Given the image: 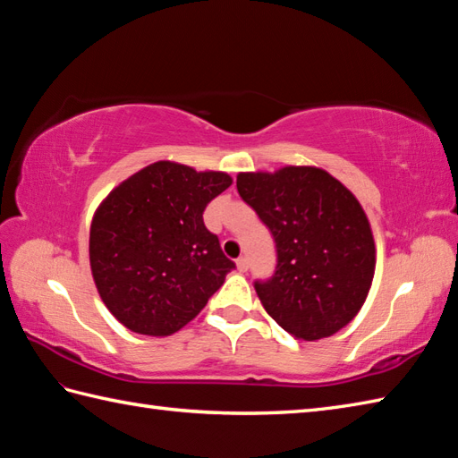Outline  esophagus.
<instances>
[{
    "label": "esophagus",
    "mask_w": 458,
    "mask_h": 458,
    "mask_svg": "<svg viewBox=\"0 0 458 458\" xmlns=\"http://www.w3.org/2000/svg\"><path fill=\"white\" fill-rule=\"evenodd\" d=\"M236 266H238V271H240V274H246L248 267H250V264H248V258H238V259H236Z\"/></svg>",
    "instance_id": "obj_1"
}]
</instances>
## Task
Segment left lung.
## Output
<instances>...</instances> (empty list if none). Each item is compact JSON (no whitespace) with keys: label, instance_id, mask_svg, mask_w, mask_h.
Returning a JSON list of instances; mask_svg holds the SVG:
<instances>
[{"label":"left lung","instance_id":"8db88e82","mask_svg":"<svg viewBox=\"0 0 458 458\" xmlns=\"http://www.w3.org/2000/svg\"><path fill=\"white\" fill-rule=\"evenodd\" d=\"M236 187L276 240L274 276L254 284L267 315L301 340L338 333L364 305L376 267L354 194L317 167L240 173Z\"/></svg>","mask_w":458,"mask_h":458}]
</instances>
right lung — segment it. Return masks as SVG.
I'll return each mask as SVG.
<instances>
[{"mask_svg": "<svg viewBox=\"0 0 458 458\" xmlns=\"http://www.w3.org/2000/svg\"><path fill=\"white\" fill-rule=\"evenodd\" d=\"M232 184L157 161L115 187L90 226V267L110 313L133 333L169 336L197 317L236 267L204 226L207 204Z\"/></svg>", "mask_w": 458, "mask_h": 458, "instance_id": "add662e5", "label": "right lung"}]
</instances>
